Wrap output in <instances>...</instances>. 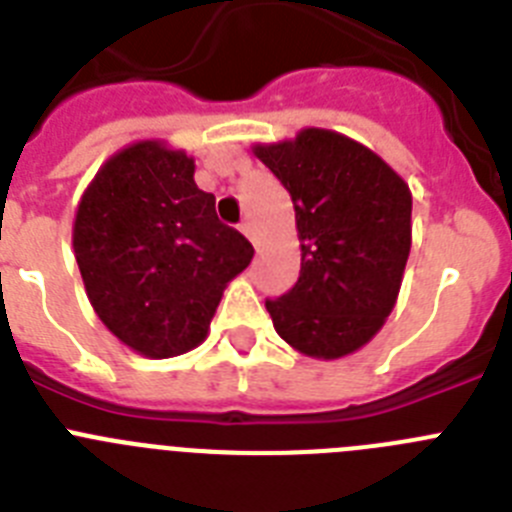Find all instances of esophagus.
Instances as JSON below:
<instances>
[{
    "instance_id": "esophagus-1",
    "label": "esophagus",
    "mask_w": 512,
    "mask_h": 512,
    "mask_svg": "<svg viewBox=\"0 0 512 512\" xmlns=\"http://www.w3.org/2000/svg\"><path fill=\"white\" fill-rule=\"evenodd\" d=\"M238 228H241V233L246 235V238H248V241L253 243V246H256V241H253V233H251V225H248V223H241V225H238Z\"/></svg>"
}]
</instances>
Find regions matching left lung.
I'll list each match as a JSON object with an SVG mask.
<instances>
[{"label": "left lung", "instance_id": "left-lung-1", "mask_svg": "<svg viewBox=\"0 0 512 512\" xmlns=\"http://www.w3.org/2000/svg\"><path fill=\"white\" fill-rule=\"evenodd\" d=\"M295 205L300 279L266 300L279 336L312 359L333 361L372 341L400 295L413 243V194L372 148L305 128L256 143Z\"/></svg>", "mask_w": 512, "mask_h": 512}]
</instances>
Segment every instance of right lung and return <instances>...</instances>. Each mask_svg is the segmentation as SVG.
Returning a JSON list of instances; mask_svg holds the SVG:
<instances>
[{"label":"right lung","mask_w":512,"mask_h":512,"mask_svg":"<svg viewBox=\"0 0 512 512\" xmlns=\"http://www.w3.org/2000/svg\"><path fill=\"white\" fill-rule=\"evenodd\" d=\"M84 289L110 333L135 354L171 359L207 338L230 279L253 246L217 220L194 184V158L138 140L97 171L74 220Z\"/></svg>","instance_id":"add662e5"}]
</instances>
